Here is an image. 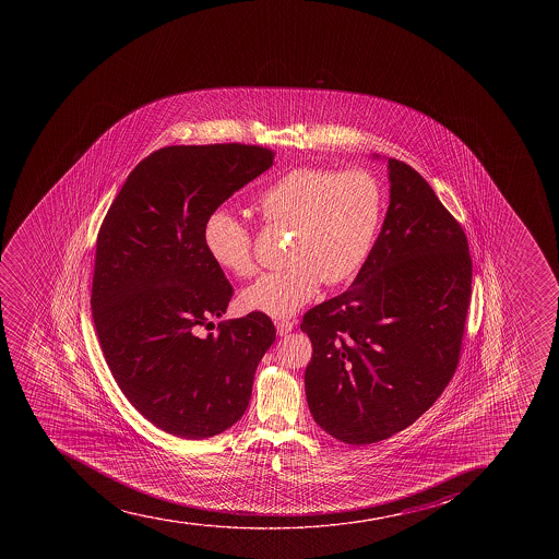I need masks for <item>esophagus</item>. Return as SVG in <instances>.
<instances>
[{"mask_svg":"<svg viewBox=\"0 0 559 559\" xmlns=\"http://www.w3.org/2000/svg\"><path fill=\"white\" fill-rule=\"evenodd\" d=\"M276 333L283 337V335H288L292 330H294V322L292 321H276Z\"/></svg>","mask_w":559,"mask_h":559,"instance_id":"1","label":"esophagus"}]
</instances>
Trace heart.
<instances>
[{
	"mask_svg": "<svg viewBox=\"0 0 559 559\" xmlns=\"http://www.w3.org/2000/svg\"><path fill=\"white\" fill-rule=\"evenodd\" d=\"M257 210L267 226H292L289 264L243 289L242 305L283 319L308 305L322 281L346 283L365 264L381 229L384 189L365 169L300 167L267 183L257 194ZM204 246L227 273H253V235L231 210L218 207L207 216Z\"/></svg>",
	"mask_w": 559,
	"mask_h": 559,
	"instance_id": "1",
	"label": "heart"
}]
</instances>
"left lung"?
Returning <instances> with one entry per match:
<instances>
[{
	"instance_id": "left-lung-1",
	"label": "left lung",
	"mask_w": 559,
	"mask_h": 559,
	"mask_svg": "<svg viewBox=\"0 0 559 559\" xmlns=\"http://www.w3.org/2000/svg\"><path fill=\"white\" fill-rule=\"evenodd\" d=\"M390 205L352 288L311 308L308 406L338 441L371 444L419 419L457 368L471 306L463 227L425 178L388 158Z\"/></svg>"
}]
</instances>
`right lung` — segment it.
Segmentation results:
<instances>
[{
  "instance_id": "right-lung-1",
  "label": "right lung",
  "mask_w": 559,
  "mask_h": 559,
  "mask_svg": "<svg viewBox=\"0 0 559 559\" xmlns=\"http://www.w3.org/2000/svg\"><path fill=\"white\" fill-rule=\"evenodd\" d=\"M273 158L260 145H169L129 173L102 222L91 289L96 335L129 403L173 436L205 439L235 425L275 341L259 311L197 335L233 297L205 251V221Z\"/></svg>"
}]
</instances>
